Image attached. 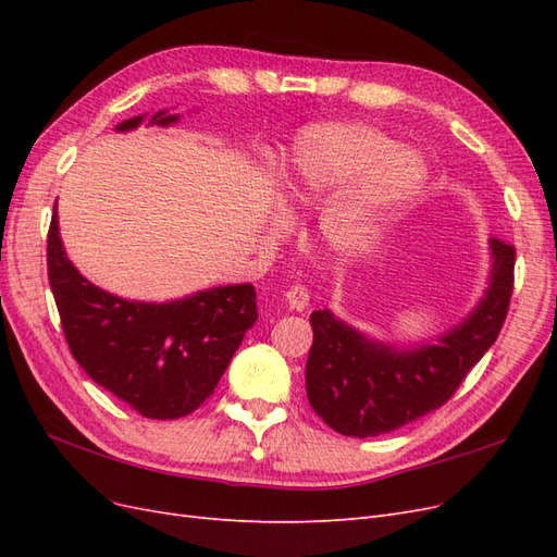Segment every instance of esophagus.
<instances>
[{
  "instance_id": "34e87169",
  "label": "esophagus",
  "mask_w": 557,
  "mask_h": 557,
  "mask_svg": "<svg viewBox=\"0 0 557 557\" xmlns=\"http://www.w3.org/2000/svg\"><path fill=\"white\" fill-rule=\"evenodd\" d=\"M309 299H311V295H309V288L305 283H295L288 290H285V301H288V307L293 311H305L309 307Z\"/></svg>"
}]
</instances>
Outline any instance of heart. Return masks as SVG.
I'll return each instance as SVG.
<instances>
[{"label": "heart", "mask_w": 557, "mask_h": 557, "mask_svg": "<svg viewBox=\"0 0 557 557\" xmlns=\"http://www.w3.org/2000/svg\"><path fill=\"white\" fill-rule=\"evenodd\" d=\"M383 132L367 125L309 129L297 141L290 199L297 205L325 199L360 178L358 193L325 218V234L336 246H356L383 218L423 188L425 164L413 150L395 148Z\"/></svg>", "instance_id": "obj_1"}]
</instances>
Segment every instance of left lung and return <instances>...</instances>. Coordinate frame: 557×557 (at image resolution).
<instances>
[{
	"label": "left lung",
	"instance_id": "8db88e82",
	"mask_svg": "<svg viewBox=\"0 0 557 557\" xmlns=\"http://www.w3.org/2000/svg\"><path fill=\"white\" fill-rule=\"evenodd\" d=\"M491 258L485 297L458 327L430 346H385L367 339L330 309L313 311L307 360L311 409L334 432L364 440L444 407L495 344L509 313L516 248L493 237Z\"/></svg>",
	"mask_w": 557,
	"mask_h": 557
}]
</instances>
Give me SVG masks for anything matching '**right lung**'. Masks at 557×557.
I'll use <instances>...</instances> for the list:
<instances>
[{
	"mask_svg": "<svg viewBox=\"0 0 557 557\" xmlns=\"http://www.w3.org/2000/svg\"><path fill=\"white\" fill-rule=\"evenodd\" d=\"M144 115L115 129L139 127ZM166 111L150 117L172 125ZM55 211V209H53ZM48 283L64 339L86 374L137 413L176 420L199 409L258 320L250 283L221 285L185 299L148 305L97 288L70 262L60 239L58 211L48 227Z\"/></svg>",
	"mask_w": 557,
	"mask_h": 557,
	"instance_id": "obj_1",
	"label": "right lung"
}]
</instances>
